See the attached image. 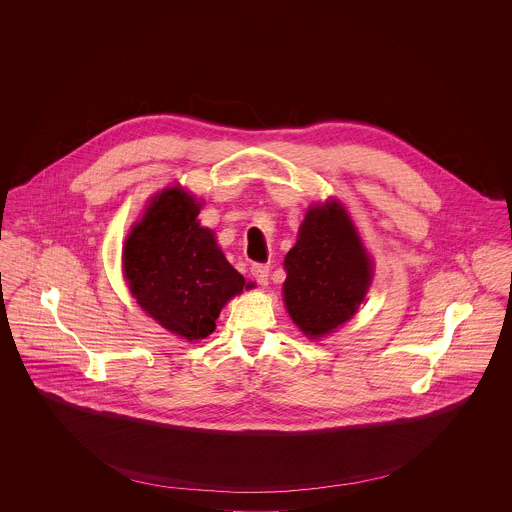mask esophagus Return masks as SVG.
Instances as JSON below:
<instances>
[{
	"label": "esophagus",
	"instance_id": "1",
	"mask_svg": "<svg viewBox=\"0 0 512 512\" xmlns=\"http://www.w3.org/2000/svg\"><path fill=\"white\" fill-rule=\"evenodd\" d=\"M250 272H252V278L258 282V286H268V276H270V268L266 266V264H254L252 268H250Z\"/></svg>",
	"mask_w": 512,
	"mask_h": 512
}]
</instances>
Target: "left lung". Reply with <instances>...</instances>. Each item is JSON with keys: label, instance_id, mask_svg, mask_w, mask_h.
Listing matches in <instances>:
<instances>
[{"label": "left lung", "instance_id": "1", "mask_svg": "<svg viewBox=\"0 0 512 512\" xmlns=\"http://www.w3.org/2000/svg\"><path fill=\"white\" fill-rule=\"evenodd\" d=\"M284 301L293 323L319 339L349 321L372 282V260L339 201L313 205L286 254Z\"/></svg>", "mask_w": 512, "mask_h": 512}]
</instances>
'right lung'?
Here are the masks:
<instances>
[{"instance_id":"add662e5","label":"right lung","mask_w":512,"mask_h":512,"mask_svg":"<svg viewBox=\"0 0 512 512\" xmlns=\"http://www.w3.org/2000/svg\"><path fill=\"white\" fill-rule=\"evenodd\" d=\"M199 211L201 203L181 187L163 189L130 230L122 252L124 278L140 307L191 343L215 331L220 309L246 286L213 230L199 224Z\"/></svg>"}]
</instances>
